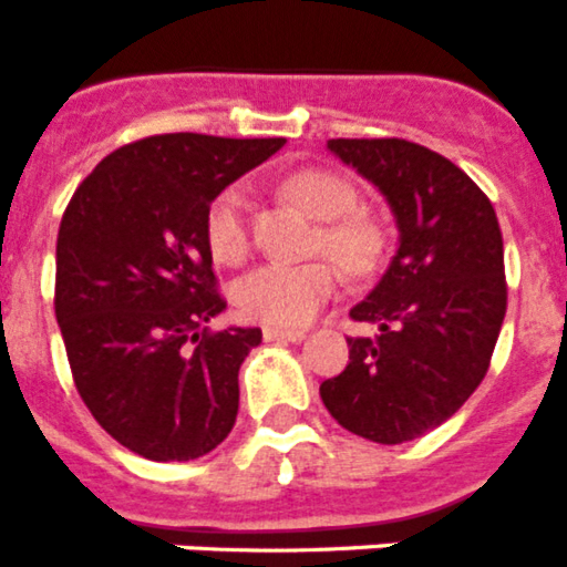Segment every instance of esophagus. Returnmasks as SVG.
<instances>
[{
	"instance_id": "34e87169",
	"label": "esophagus",
	"mask_w": 567,
	"mask_h": 567,
	"mask_svg": "<svg viewBox=\"0 0 567 567\" xmlns=\"http://www.w3.org/2000/svg\"><path fill=\"white\" fill-rule=\"evenodd\" d=\"M303 338H307L303 329H275V327L264 329V340H269V343H272V340H280V343H284V340H287V343H300Z\"/></svg>"
}]
</instances>
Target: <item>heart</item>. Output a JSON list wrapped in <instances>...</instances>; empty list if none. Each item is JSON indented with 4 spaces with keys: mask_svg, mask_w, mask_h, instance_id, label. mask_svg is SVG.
Wrapping results in <instances>:
<instances>
[{
    "mask_svg": "<svg viewBox=\"0 0 567 567\" xmlns=\"http://www.w3.org/2000/svg\"><path fill=\"white\" fill-rule=\"evenodd\" d=\"M284 193L315 215L320 224L318 252H329L349 272H369L380 258V229L369 218L354 215L358 193L346 178L327 169H298L284 182ZM209 252L221 264H238L249 249L247 198L238 187L215 195L204 218ZM340 272L332 260L307 264L269 260L240 275L233 298L247 318L269 327H303L334 295Z\"/></svg>",
    "mask_w": 567,
    "mask_h": 567,
    "instance_id": "heart-1",
    "label": "heart"
}]
</instances>
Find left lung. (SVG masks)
Wrapping results in <instances>:
<instances>
[{"label":"left lung","instance_id":"obj_1","mask_svg":"<svg viewBox=\"0 0 567 567\" xmlns=\"http://www.w3.org/2000/svg\"><path fill=\"white\" fill-rule=\"evenodd\" d=\"M340 162L385 198L398 252L352 307L374 338H349V365L320 383L343 429L398 445L437 429L488 372L505 318L503 233L468 175L405 138H332Z\"/></svg>","mask_w":567,"mask_h":567}]
</instances>
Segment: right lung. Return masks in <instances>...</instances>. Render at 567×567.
Returning <instances> with one entry per match:
<instances>
[{
	"mask_svg": "<svg viewBox=\"0 0 567 567\" xmlns=\"http://www.w3.org/2000/svg\"><path fill=\"white\" fill-rule=\"evenodd\" d=\"M284 138L164 133L124 144L79 184L56 240V320L84 405L113 440L184 463L227 440L238 369L260 329L207 323L215 292L204 218Z\"/></svg>",
	"mask_w": 567,
	"mask_h": 567,
	"instance_id": "add662e5",
	"label": "right lung"
}]
</instances>
